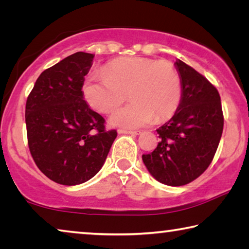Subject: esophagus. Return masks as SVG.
Instances as JSON below:
<instances>
[{
  "mask_svg": "<svg viewBox=\"0 0 249 249\" xmlns=\"http://www.w3.org/2000/svg\"><path fill=\"white\" fill-rule=\"evenodd\" d=\"M117 133H119V134H128V135H132V136H136V135L141 134V132H138V130H127V129H119V130H117Z\"/></svg>",
  "mask_w": 249,
  "mask_h": 249,
  "instance_id": "34e87169",
  "label": "esophagus"
}]
</instances>
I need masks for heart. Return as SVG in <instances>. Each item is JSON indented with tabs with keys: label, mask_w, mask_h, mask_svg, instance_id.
<instances>
[{
	"label": "heart",
	"mask_w": 249,
	"mask_h": 249,
	"mask_svg": "<svg viewBox=\"0 0 249 249\" xmlns=\"http://www.w3.org/2000/svg\"><path fill=\"white\" fill-rule=\"evenodd\" d=\"M84 99L92 108L111 113L127 98L133 101L109 117L113 126L138 128L166 121L178 108L182 86L176 67L169 61L144 57L115 59L103 73H92L82 84Z\"/></svg>",
	"instance_id": "1"
}]
</instances>
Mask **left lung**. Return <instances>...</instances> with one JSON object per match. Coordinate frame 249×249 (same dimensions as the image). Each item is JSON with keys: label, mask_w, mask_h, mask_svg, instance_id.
Returning <instances> with one entry per match:
<instances>
[{"label": "left lung", "mask_w": 249, "mask_h": 249, "mask_svg": "<svg viewBox=\"0 0 249 249\" xmlns=\"http://www.w3.org/2000/svg\"><path fill=\"white\" fill-rule=\"evenodd\" d=\"M175 67L182 86L180 104L174 116L157 129V148L142 155V161L159 182L179 187L196 179L210 166L224 119L216 88L179 59Z\"/></svg>", "instance_id": "obj_1"}]
</instances>
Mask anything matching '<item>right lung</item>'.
Masks as SVG:
<instances>
[{
  "label": "right lung",
  "instance_id": "right-lung-1",
  "mask_svg": "<svg viewBox=\"0 0 249 249\" xmlns=\"http://www.w3.org/2000/svg\"><path fill=\"white\" fill-rule=\"evenodd\" d=\"M94 54L75 53L36 80L25 109L28 147L43 174L59 184H81L98 174L117 136L84 100V75Z\"/></svg>",
  "mask_w": 249,
  "mask_h": 249
}]
</instances>
